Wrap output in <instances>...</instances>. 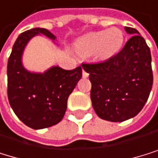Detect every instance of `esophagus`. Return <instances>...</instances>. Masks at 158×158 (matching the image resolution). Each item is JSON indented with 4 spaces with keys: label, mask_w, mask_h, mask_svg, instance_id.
Here are the masks:
<instances>
[{
    "label": "esophagus",
    "mask_w": 158,
    "mask_h": 158,
    "mask_svg": "<svg viewBox=\"0 0 158 158\" xmlns=\"http://www.w3.org/2000/svg\"><path fill=\"white\" fill-rule=\"evenodd\" d=\"M88 76H89V74L87 73L85 70H82V77H88Z\"/></svg>",
    "instance_id": "obj_1"
}]
</instances>
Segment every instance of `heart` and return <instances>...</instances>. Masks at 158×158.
I'll use <instances>...</instances> for the list:
<instances>
[{
    "mask_svg": "<svg viewBox=\"0 0 158 158\" xmlns=\"http://www.w3.org/2000/svg\"><path fill=\"white\" fill-rule=\"evenodd\" d=\"M124 33L118 27L99 31L84 35L77 43V51L82 56H89L97 53L102 59H108L121 50Z\"/></svg>",
    "mask_w": 158,
    "mask_h": 158,
    "instance_id": "1",
    "label": "heart"
}]
</instances>
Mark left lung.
<instances>
[{"label":"left lung","mask_w":158,"mask_h":158,"mask_svg":"<svg viewBox=\"0 0 158 158\" xmlns=\"http://www.w3.org/2000/svg\"><path fill=\"white\" fill-rule=\"evenodd\" d=\"M116 56L98 63H84L92 87L90 98L96 114L110 122H123L137 115L147 102L152 86L151 51L137 30Z\"/></svg>","instance_id":"1"}]
</instances>
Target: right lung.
Listing matches in <instances>:
<instances>
[{
  "label": "right lung",
  "instance_id": "obj_1",
  "mask_svg": "<svg viewBox=\"0 0 158 158\" xmlns=\"http://www.w3.org/2000/svg\"><path fill=\"white\" fill-rule=\"evenodd\" d=\"M43 34L56 37L46 28L35 27L21 33L7 62V96L14 113L33 130L58 124L67 108V101L82 77L81 66L64 70L53 66L44 73H31L24 68L23 52L32 37Z\"/></svg>",
  "mask_w": 158,
  "mask_h": 158
}]
</instances>
